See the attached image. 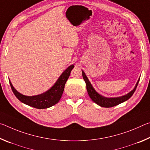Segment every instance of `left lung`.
<instances>
[{
	"label": "left lung",
	"instance_id": "obj_1",
	"mask_svg": "<svg viewBox=\"0 0 150 150\" xmlns=\"http://www.w3.org/2000/svg\"><path fill=\"white\" fill-rule=\"evenodd\" d=\"M82 75L83 79L85 81L86 85H87V90L88 95H89L90 98H91L94 103L97 104L98 105H99L101 107H105V108H110L112 107V106H115L119 105V104L125 102L127 100H128L130 98L134 93L135 92L136 88L138 86V84L139 83V79L138 81V82L136 83V85L135 87L133 88V90H132L130 92H129L128 94H126L125 95L121 96H118V97H105L103 95H100L99 93L96 92L95 88H93V85H91L90 83L89 80L88 79L87 76H86L85 72L82 71Z\"/></svg>",
	"mask_w": 150,
	"mask_h": 150
}]
</instances>
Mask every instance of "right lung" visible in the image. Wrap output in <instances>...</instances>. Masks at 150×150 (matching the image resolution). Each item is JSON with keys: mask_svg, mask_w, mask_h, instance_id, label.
Returning <instances> with one entry per match:
<instances>
[{"mask_svg": "<svg viewBox=\"0 0 150 150\" xmlns=\"http://www.w3.org/2000/svg\"><path fill=\"white\" fill-rule=\"evenodd\" d=\"M73 67L74 65H71L69 67H68L59 76L55 84L49 90L40 95L34 96L24 95L15 89L11 81L9 80L10 85L14 95L16 96L18 99L25 105L38 109L47 108L57 104L62 98L65 83L69 78Z\"/></svg>", "mask_w": 150, "mask_h": 150, "instance_id": "right-lung-1", "label": "right lung"}]
</instances>
